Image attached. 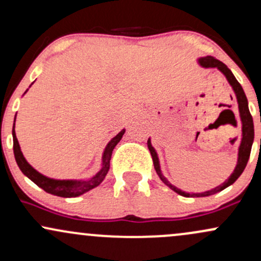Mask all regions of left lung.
I'll list each match as a JSON object with an SVG mask.
<instances>
[{"label":"left lung","mask_w":261,"mask_h":261,"mask_svg":"<svg viewBox=\"0 0 261 261\" xmlns=\"http://www.w3.org/2000/svg\"><path fill=\"white\" fill-rule=\"evenodd\" d=\"M199 62H200V65L202 66V67H217L218 70H220L221 72H222L224 76L227 77L229 85L233 87V89H234L236 95H237V100H238L239 114H241L242 131H243V137H242L241 146H239L238 163H237V167H236L234 172L232 173V175H230L229 178L227 179V180L224 181L222 185H220V187L212 189V190L205 191V193H199V194H189V193H185V191L179 190L178 188H175L174 185L170 184V182L167 180L166 178H164V175L162 174V172L160 169V162H158L157 153H155L154 148L152 147L151 141H149V140L147 141L148 149H149V152H151L152 160H153L154 169H155V172H157V174L160 175L161 180L163 181L164 184L167 185V187H169L170 189H172V190H174L176 194H179V195L185 196V197H203V196L214 195V194H216V193H218V191L223 190V189H226L227 187H229V185H232L233 182H234L237 179L241 176V174L243 173V170L245 168V166H247L248 160H249V155H250V151H251V145H253V141H254L253 118H251L249 108H248V100H247V97H245V93L243 91V88H242V86L239 85L238 81L236 80V77L233 76L232 72H230L229 68L227 67V66L224 65L222 61H220V60L214 58V56H206V58H201L199 60Z\"/></svg>","instance_id":"obj_1"}]
</instances>
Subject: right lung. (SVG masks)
Here are the masks:
<instances>
[{
    "label": "right lung",
    "mask_w": 261,
    "mask_h": 261,
    "mask_svg": "<svg viewBox=\"0 0 261 261\" xmlns=\"http://www.w3.org/2000/svg\"><path fill=\"white\" fill-rule=\"evenodd\" d=\"M16 121V119H14ZM125 134V130H122L116 135L114 139L108 143L106 151H104L103 155V167H101L100 172L97 173L91 180H55V179H50L44 176L43 174L37 172L28 162L25 161V158L23 157L22 151H20L19 143L16 137V133H14V126L12 130V135H13V152H14V158L19 167V169L22 170V173L24 175L28 176L33 182L38 185L39 188L43 189L46 193L51 194V195L61 196V197H76L85 194L86 191L91 190V189L98 187L101 181L106 178L108 170L110 168V160H112V153L113 149L118 145L119 141L121 140L122 135Z\"/></svg>",
    "instance_id": "1"
}]
</instances>
